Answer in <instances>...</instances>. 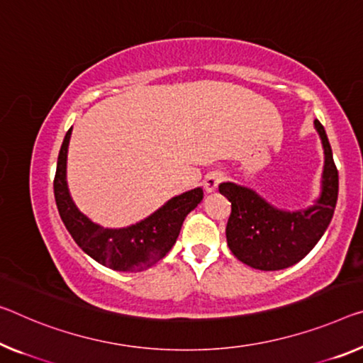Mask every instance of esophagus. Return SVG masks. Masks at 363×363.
I'll use <instances>...</instances> for the list:
<instances>
[{
	"instance_id": "obj_1",
	"label": "esophagus",
	"mask_w": 363,
	"mask_h": 363,
	"mask_svg": "<svg viewBox=\"0 0 363 363\" xmlns=\"http://www.w3.org/2000/svg\"><path fill=\"white\" fill-rule=\"evenodd\" d=\"M222 178H224V175L220 174V172H209L208 175L204 177V189L208 193H214L217 186H219V183L222 182Z\"/></svg>"
}]
</instances>
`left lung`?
Returning <instances> with one entry per match:
<instances>
[{"mask_svg": "<svg viewBox=\"0 0 363 363\" xmlns=\"http://www.w3.org/2000/svg\"><path fill=\"white\" fill-rule=\"evenodd\" d=\"M320 135L325 165L321 175V193L313 206L298 211L279 209L252 188L225 182L219 185L220 194L230 201L225 235L233 256L250 267L261 271H279L303 259L333 219L337 203L339 175L326 131L315 120Z\"/></svg>", "mask_w": 363, "mask_h": 363, "instance_id": "obj_1", "label": "left lung"}]
</instances>
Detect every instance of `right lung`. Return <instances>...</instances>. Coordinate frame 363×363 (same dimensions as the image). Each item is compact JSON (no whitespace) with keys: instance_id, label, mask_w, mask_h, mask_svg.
<instances>
[{"instance_id":"obj_1","label":"right lung","mask_w":363,"mask_h":363,"mask_svg":"<svg viewBox=\"0 0 363 363\" xmlns=\"http://www.w3.org/2000/svg\"><path fill=\"white\" fill-rule=\"evenodd\" d=\"M72 128L61 144L53 191L61 220L84 253L115 271H144L162 259L174 247L185 217L203 201V188L178 194L136 224L107 228L82 214L66 182V160Z\"/></svg>"}]
</instances>
